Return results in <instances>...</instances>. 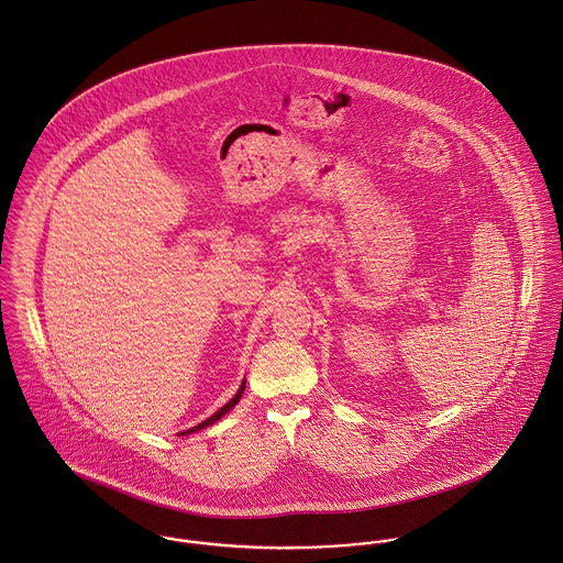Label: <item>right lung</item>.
Here are the masks:
<instances>
[{"label": "right lung", "instance_id": "obj_1", "mask_svg": "<svg viewBox=\"0 0 563 563\" xmlns=\"http://www.w3.org/2000/svg\"><path fill=\"white\" fill-rule=\"evenodd\" d=\"M244 388H246V382H244V384H242V386H240V390H238V395H235V397H233V399H231V401H229V404H227V406H222V408H220V410H218V412H216V415H211V417H209V419H207V421H202V423H198V426H196V428H191V430H188V432H184V434H191V432H198V430H202V428H207V426H211V423H216V421H218V419H222V417H224V415H227V412H229V410H231V408H233V406H235V404H238V401H240V399H242V393H244Z\"/></svg>", "mask_w": 563, "mask_h": 563}]
</instances>
